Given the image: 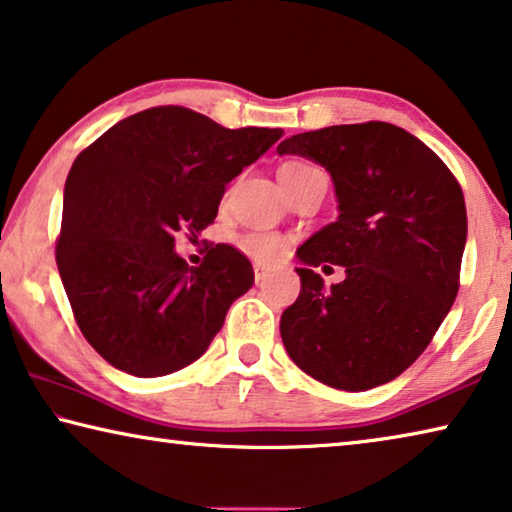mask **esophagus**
I'll return each mask as SVG.
<instances>
[{
  "label": "esophagus",
  "instance_id": "esophagus-1",
  "mask_svg": "<svg viewBox=\"0 0 512 512\" xmlns=\"http://www.w3.org/2000/svg\"><path fill=\"white\" fill-rule=\"evenodd\" d=\"M269 275H271L269 269H264L262 264H255V280H257V285H262V282L269 280Z\"/></svg>",
  "mask_w": 512,
  "mask_h": 512
}]
</instances>
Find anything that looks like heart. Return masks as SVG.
<instances>
[{
	"label": "heart",
	"instance_id": "heart-1",
	"mask_svg": "<svg viewBox=\"0 0 512 512\" xmlns=\"http://www.w3.org/2000/svg\"><path fill=\"white\" fill-rule=\"evenodd\" d=\"M307 170H312L310 164H305V161H285V164L280 166L278 170V180L282 182H289V180H296ZM285 239L280 237V234L269 232V230H253V232H246L239 237V248L246 253L248 257L257 259V262L262 264H269L275 262L282 253H285Z\"/></svg>",
	"mask_w": 512,
	"mask_h": 512
}]
</instances>
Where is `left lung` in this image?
<instances>
[{"mask_svg": "<svg viewBox=\"0 0 512 512\" xmlns=\"http://www.w3.org/2000/svg\"><path fill=\"white\" fill-rule=\"evenodd\" d=\"M278 154L328 170L339 216L296 250L300 294L282 312L289 358L319 383L364 392L410 367L449 314L467 241L462 189L405 129L371 120L296 134ZM345 266L326 288L313 269Z\"/></svg>", "mask_w": 512, "mask_h": 512, "instance_id": "left-lung-1", "label": "left lung"}]
</instances>
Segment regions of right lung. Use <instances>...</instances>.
Returning a JSON list of instances; mask_svg holds the SVG:
<instances>
[{"label":"right lung","mask_w":512,"mask_h":512,"mask_svg":"<svg viewBox=\"0 0 512 512\" xmlns=\"http://www.w3.org/2000/svg\"><path fill=\"white\" fill-rule=\"evenodd\" d=\"M282 134L227 129L168 104L120 120L79 152L56 266L81 335L111 367L157 378L207 351L255 273L227 243L193 269L175 253V234L214 223L225 184Z\"/></svg>","instance_id":"right-lung-1"}]
</instances>
